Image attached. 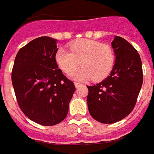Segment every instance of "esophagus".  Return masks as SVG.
<instances>
[{
	"label": "esophagus",
	"instance_id": "34e87169",
	"mask_svg": "<svg viewBox=\"0 0 154 154\" xmlns=\"http://www.w3.org/2000/svg\"><path fill=\"white\" fill-rule=\"evenodd\" d=\"M79 85H81V84L79 83V82H75V87L78 88Z\"/></svg>",
	"mask_w": 154,
	"mask_h": 154
}]
</instances>
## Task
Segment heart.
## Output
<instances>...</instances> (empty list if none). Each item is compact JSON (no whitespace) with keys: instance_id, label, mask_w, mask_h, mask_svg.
Returning <instances> with one entry per match:
<instances>
[{"instance_id":"obj_1","label":"heart","mask_w":154,"mask_h":154,"mask_svg":"<svg viewBox=\"0 0 154 154\" xmlns=\"http://www.w3.org/2000/svg\"><path fill=\"white\" fill-rule=\"evenodd\" d=\"M69 51L59 48L55 60L65 73L74 71L79 64L83 67L69 74V77L77 79L101 80L106 78L113 69L115 54L111 46L99 42L83 39L72 43Z\"/></svg>"}]
</instances>
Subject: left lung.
Returning <instances> with one entry per match:
<instances>
[{
  "mask_svg": "<svg viewBox=\"0 0 154 154\" xmlns=\"http://www.w3.org/2000/svg\"><path fill=\"white\" fill-rule=\"evenodd\" d=\"M115 64L106 79L87 86L88 109L101 123L111 124L125 118L133 110L143 85L142 61L137 51L123 38L111 42Z\"/></svg>",
  "mask_w": 154,
  "mask_h": 154,
  "instance_id": "1",
  "label": "left lung"
}]
</instances>
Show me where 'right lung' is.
I'll return each instance as SVG.
<instances>
[{"instance_id": "add662e5", "label": "right lung", "mask_w": 154, "mask_h": 154, "mask_svg": "<svg viewBox=\"0 0 154 154\" xmlns=\"http://www.w3.org/2000/svg\"><path fill=\"white\" fill-rule=\"evenodd\" d=\"M57 42L49 37L32 40L18 51L11 73L21 110L43 126H54L66 117L75 91L56 63Z\"/></svg>"}]
</instances>
